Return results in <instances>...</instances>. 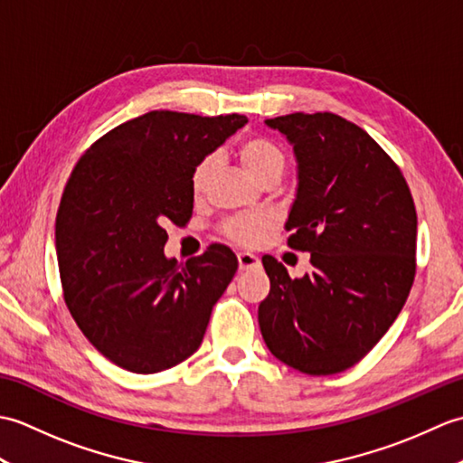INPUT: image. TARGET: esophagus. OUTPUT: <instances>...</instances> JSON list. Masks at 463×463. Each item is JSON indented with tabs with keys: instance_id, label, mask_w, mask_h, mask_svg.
Segmentation results:
<instances>
[{
	"instance_id": "esophagus-1",
	"label": "esophagus",
	"mask_w": 463,
	"mask_h": 463,
	"mask_svg": "<svg viewBox=\"0 0 463 463\" xmlns=\"http://www.w3.org/2000/svg\"><path fill=\"white\" fill-rule=\"evenodd\" d=\"M260 264L259 257H254L250 252H239V269L241 270H249V269H257Z\"/></svg>"
}]
</instances>
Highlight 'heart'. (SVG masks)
I'll list each match as a JSON object with an SVG mask.
<instances>
[{
    "instance_id": "1",
    "label": "heart",
    "mask_w": 463,
    "mask_h": 463,
    "mask_svg": "<svg viewBox=\"0 0 463 463\" xmlns=\"http://www.w3.org/2000/svg\"><path fill=\"white\" fill-rule=\"evenodd\" d=\"M237 156L242 165V169L247 171L254 181H267V179H280L284 171V153L277 143H272L267 137L252 135L242 139L237 146ZM214 171V156H204L193 169L191 175V191L194 196H201L209 184L211 176ZM272 226V221L269 216H241L226 224V234L232 241L242 244H257L262 234Z\"/></svg>"
}]
</instances>
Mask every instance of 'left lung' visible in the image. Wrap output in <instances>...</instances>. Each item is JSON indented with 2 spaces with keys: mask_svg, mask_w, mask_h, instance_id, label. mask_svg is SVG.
<instances>
[{
  "mask_svg": "<svg viewBox=\"0 0 463 463\" xmlns=\"http://www.w3.org/2000/svg\"><path fill=\"white\" fill-rule=\"evenodd\" d=\"M292 145L297 194L284 229L310 252L290 279L262 257L270 279L259 307L269 350L312 376L338 373L376 346L414 282L418 219L406 179L372 137L334 113L267 119Z\"/></svg>",
  "mask_w": 463,
  "mask_h": 463,
  "instance_id": "1",
  "label": "left lung"
}]
</instances>
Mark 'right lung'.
Listing matches in <instances>:
<instances>
[{
    "mask_svg": "<svg viewBox=\"0 0 463 463\" xmlns=\"http://www.w3.org/2000/svg\"><path fill=\"white\" fill-rule=\"evenodd\" d=\"M244 115L151 111L101 137L69 176L55 221L67 308L105 358L156 373L201 346L239 260L222 244L179 267L169 222L193 214L191 175L237 133Z\"/></svg>",
    "mask_w": 463,
    "mask_h": 463,
    "instance_id": "obj_1",
    "label": "right lung"
}]
</instances>
